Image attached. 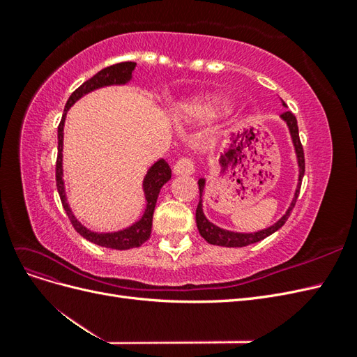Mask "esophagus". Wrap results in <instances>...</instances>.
<instances>
[{
	"instance_id": "obj_1",
	"label": "esophagus",
	"mask_w": 357,
	"mask_h": 357,
	"mask_svg": "<svg viewBox=\"0 0 357 357\" xmlns=\"http://www.w3.org/2000/svg\"><path fill=\"white\" fill-rule=\"evenodd\" d=\"M193 171H195V165H193V162H192L190 158L183 156L176 162L174 174H177V176H190Z\"/></svg>"
}]
</instances>
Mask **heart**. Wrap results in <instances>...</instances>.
<instances>
[{"instance_id":"heart-1","label":"heart","mask_w":357,"mask_h":357,"mask_svg":"<svg viewBox=\"0 0 357 357\" xmlns=\"http://www.w3.org/2000/svg\"><path fill=\"white\" fill-rule=\"evenodd\" d=\"M226 105L225 102H220V101H214V102H205V104H201L197 107V110L205 116H215L219 112L225 110Z\"/></svg>"}]
</instances>
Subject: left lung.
Masks as SVG:
<instances>
[{
  "instance_id": "1",
  "label": "left lung",
  "mask_w": 357,
  "mask_h": 357,
  "mask_svg": "<svg viewBox=\"0 0 357 357\" xmlns=\"http://www.w3.org/2000/svg\"><path fill=\"white\" fill-rule=\"evenodd\" d=\"M283 105L286 107L284 102H283ZM282 119L289 126L290 137H291V142H294V146H295L298 165H299V183H298V188H296V192H295V198H294V201H291L289 210L286 211L283 218L280 219L278 222H275L273 226H269V228L262 229V231L253 232V234H241V232H232V231L222 229V228H219V226H215L211 222H208L207 218L204 215V211H202V192H204V186H205V180L199 178L198 180L199 202H198V207H197V226H198V231H199L201 236L207 243L214 244V245H222V247H245V245H250L253 243H257V241L266 238V236L274 234L275 231H278L286 223V220L289 219L290 211L294 210L296 199H298V195H299L301 181H302V177H304V172H305V158H304V149H302L301 139H299L298 122H296L295 114L287 110V112L282 113Z\"/></svg>"
}]
</instances>
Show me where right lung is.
<instances>
[{"label": "right lung", "mask_w": 357, "mask_h": 357, "mask_svg": "<svg viewBox=\"0 0 357 357\" xmlns=\"http://www.w3.org/2000/svg\"><path fill=\"white\" fill-rule=\"evenodd\" d=\"M135 68V62H119L114 66L107 67L96 73L93 77L86 80L82 86L75 89L71 96L68 98L66 109H63V114L58 126V158H56V188L59 198L62 202V207L66 210L71 225L74 229L77 231L83 238L88 241L107 247V248H116V250H128V248L139 247L143 243H146L150 238V232H152V220H153V211L155 205L159 197L160 188L165 185V183L171 178V168L164 159H159L158 162L150 167L147 174L143 181V189L146 195V210L143 218L138 222H135L132 226L117 232H109V234H98L86 229L84 226L74 218V214L70 208V205L66 198V188H63V180H62V139H63V123H66V116L70 107L82 98L83 95L89 93L95 89L102 88V86H110V84H125L126 82L131 80L132 71Z\"/></svg>", "instance_id": "obj_1"}]
</instances>
